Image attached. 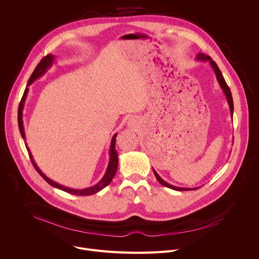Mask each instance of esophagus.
<instances>
[{
    "mask_svg": "<svg viewBox=\"0 0 259 259\" xmlns=\"http://www.w3.org/2000/svg\"><path fill=\"white\" fill-rule=\"evenodd\" d=\"M130 125H134V121H133V120L130 121Z\"/></svg>",
    "mask_w": 259,
    "mask_h": 259,
    "instance_id": "obj_1",
    "label": "esophagus"
}]
</instances>
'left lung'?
<instances>
[{"mask_svg":"<svg viewBox=\"0 0 259 259\" xmlns=\"http://www.w3.org/2000/svg\"><path fill=\"white\" fill-rule=\"evenodd\" d=\"M197 59H199V60H204V61H209V63L211 64V66H212V68H213V70H214V72H215V75H216V79H217V81H218V83H219L221 89H223V91H224V93H225V95H226V97H227V100H228V102H229L230 109H231V116L233 117V113H234V101H233L231 89H230V87L228 86V84H227V82H226V80H225V78H224V76H223V73H221V71H220L219 67L217 66L216 62H215L214 60H212V58H211L210 56H207V55H205V54H203V53H199L198 56H197ZM153 171H154V174H155L157 180H158L161 184H163V186L166 187V188H169V189H172V190H175V191H179V192H182V191H194V190L199 189V188H194V189H190V188H178V187L171 186V184H169L168 182H166L165 180H163V179L159 176V174L156 172L155 169H153Z\"/></svg>","mask_w":259,"mask_h":259,"instance_id":"left-lung-1","label":"left lung"}]
</instances>
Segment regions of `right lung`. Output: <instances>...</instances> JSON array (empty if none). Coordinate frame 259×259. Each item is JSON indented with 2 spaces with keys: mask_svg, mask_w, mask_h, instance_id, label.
Wrapping results in <instances>:
<instances>
[{
  "mask_svg": "<svg viewBox=\"0 0 259 259\" xmlns=\"http://www.w3.org/2000/svg\"><path fill=\"white\" fill-rule=\"evenodd\" d=\"M54 61V55L52 54H48L46 55L44 58L41 59V61L39 62V64L35 66L34 70L32 71L30 78L28 79V82H27V85H26V88L24 90V93L22 95V98L20 100V103H19V106H18V126H19V131H20V134H21V137L23 139H25V134H24V128H23V122H22V110H23V106H24V102H25V98H26V95H27V92H28V86L34 82L36 79H39L40 77H42L44 73L46 72V70L52 65ZM116 137H117V133L113 136L112 138V142H110V150H109V162H108V165H107V168H106V171H105V174L103 175V177L100 179L99 182H97L95 186L91 187V188H88V189H84V190H75V189H69V188H66V187H63L61 186V184L51 180L50 178H48L40 169L39 167L36 166V164L34 163V160L29 152V149L27 147V145L25 144L26 149L28 151V155H29V158H30V161L34 167V169L38 171V173L50 184V186L56 188V189H59L63 192H66L68 194H71V195H75V196H90V195H93V194H96L98 193L99 191H101L102 189H104L106 186H108V184L110 183V181L113 180L114 176L116 175V172H117V169H118V152L116 151L115 146H116Z\"/></svg>",
  "mask_w": 259,
  "mask_h": 259,
  "instance_id": "1",
  "label": "right lung"
}]
</instances>
